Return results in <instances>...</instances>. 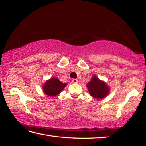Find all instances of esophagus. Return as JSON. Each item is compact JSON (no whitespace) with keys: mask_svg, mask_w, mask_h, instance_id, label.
<instances>
[{"mask_svg":"<svg viewBox=\"0 0 146 146\" xmlns=\"http://www.w3.org/2000/svg\"><path fill=\"white\" fill-rule=\"evenodd\" d=\"M72 82L74 84H77V83L78 82V80H77V79H73L72 80Z\"/></svg>","mask_w":146,"mask_h":146,"instance_id":"obj_1","label":"esophagus"}]
</instances>
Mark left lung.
Segmentation results:
<instances>
[{
  "label": "left lung",
  "instance_id": "8db88e82",
  "mask_svg": "<svg viewBox=\"0 0 146 146\" xmlns=\"http://www.w3.org/2000/svg\"><path fill=\"white\" fill-rule=\"evenodd\" d=\"M87 87L91 96L97 99L104 98L110 93V88L106 83L100 80L96 76H93Z\"/></svg>",
  "mask_w": 146,
  "mask_h": 146
}]
</instances>
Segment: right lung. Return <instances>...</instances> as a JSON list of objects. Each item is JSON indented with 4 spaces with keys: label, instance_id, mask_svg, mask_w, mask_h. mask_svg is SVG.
I'll list each match as a JSON object with an SVG mask.
<instances>
[{
    "label": "right lung",
    "instance_id": "right-lung-1",
    "mask_svg": "<svg viewBox=\"0 0 146 146\" xmlns=\"http://www.w3.org/2000/svg\"><path fill=\"white\" fill-rule=\"evenodd\" d=\"M66 86V84L62 83L59 79L53 77L44 83L43 91L47 95L55 96L59 95Z\"/></svg>",
    "mask_w": 146,
    "mask_h": 146
}]
</instances>
